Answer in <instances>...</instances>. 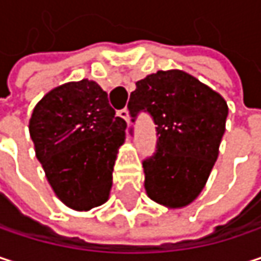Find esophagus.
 <instances>
[{"instance_id":"obj_1","label":"esophagus","mask_w":261,"mask_h":261,"mask_svg":"<svg viewBox=\"0 0 261 261\" xmlns=\"http://www.w3.org/2000/svg\"><path fill=\"white\" fill-rule=\"evenodd\" d=\"M119 116H121L122 119H125L127 122H130V112H128V109H122V110L119 112Z\"/></svg>"}]
</instances>
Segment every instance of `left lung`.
<instances>
[{"label": "left lung", "mask_w": 261, "mask_h": 261, "mask_svg": "<svg viewBox=\"0 0 261 261\" xmlns=\"http://www.w3.org/2000/svg\"><path fill=\"white\" fill-rule=\"evenodd\" d=\"M133 122L148 112L157 125L155 154L143 162L146 195L168 208L192 204L205 187L228 116L221 93L180 71H157L136 83L128 101Z\"/></svg>", "instance_id": "obj_1"}]
</instances>
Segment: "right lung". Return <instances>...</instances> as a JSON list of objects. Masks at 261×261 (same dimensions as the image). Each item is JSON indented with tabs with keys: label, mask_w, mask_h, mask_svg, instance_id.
Here are the masks:
<instances>
[{
	"label": "right lung",
	"mask_w": 261,
	"mask_h": 261,
	"mask_svg": "<svg viewBox=\"0 0 261 261\" xmlns=\"http://www.w3.org/2000/svg\"><path fill=\"white\" fill-rule=\"evenodd\" d=\"M125 128L92 80L57 86L36 104L28 122L36 157L65 205L87 212L109 199Z\"/></svg>",
	"instance_id": "add662e5"
}]
</instances>
